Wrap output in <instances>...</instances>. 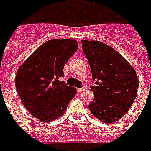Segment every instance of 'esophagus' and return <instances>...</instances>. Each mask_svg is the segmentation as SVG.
Masks as SVG:
<instances>
[{"instance_id":"34e87169","label":"esophagus","mask_w":151,"mask_h":151,"mask_svg":"<svg viewBox=\"0 0 151 151\" xmlns=\"http://www.w3.org/2000/svg\"><path fill=\"white\" fill-rule=\"evenodd\" d=\"M85 90H86V86H83L81 88L78 89V92H83V91H85Z\"/></svg>"}]
</instances>
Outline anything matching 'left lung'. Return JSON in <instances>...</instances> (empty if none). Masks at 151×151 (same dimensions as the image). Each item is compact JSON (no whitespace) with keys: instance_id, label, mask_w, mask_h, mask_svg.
Masks as SVG:
<instances>
[{"instance_id":"8db88e82","label":"left lung","mask_w":151,"mask_h":151,"mask_svg":"<svg viewBox=\"0 0 151 151\" xmlns=\"http://www.w3.org/2000/svg\"><path fill=\"white\" fill-rule=\"evenodd\" d=\"M90 64V86L94 98L88 106L93 115L105 123L122 118L136 98L138 78L131 65L114 49L98 41H81Z\"/></svg>"}]
</instances>
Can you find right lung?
Segmentation results:
<instances>
[{"label":"right lung","instance_id":"1","mask_svg":"<svg viewBox=\"0 0 151 151\" xmlns=\"http://www.w3.org/2000/svg\"><path fill=\"white\" fill-rule=\"evenodd\" d=\"M78 48L74 39H52L40 45L17 72L15 86L24 106L36 118L51 122L61 117L77 90L59 81L63 69Z\"/></svg>","mask_w":151,"mask_h":151}]
</instances>
